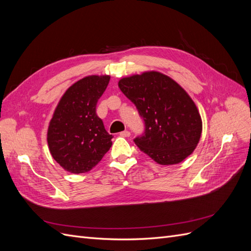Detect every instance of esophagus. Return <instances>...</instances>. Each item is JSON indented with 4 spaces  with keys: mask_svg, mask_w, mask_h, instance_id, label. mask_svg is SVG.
<instances>
[{
    "mask_svg": "<svg viewBox=\"0 0 251 251\" xmlns=\"http://www.w3.org/2000/svg\"><path fill=\"white\" fill-rule=\"evenodd\" d=\"M119 135L121 136V137H130L131 133L128 132V131H124V132H121Z\"/></svg>",
    "mask_w": 251,
    "mask_h": 251,
    "instance_id": "1",
    "label": "esophagus"
}]
</instances>
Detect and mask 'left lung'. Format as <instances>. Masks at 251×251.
<instances>
[{
    "label": "left lung",
    "mask_w": 251,
    "mask_h": 251,
    "mask_svg": "<svg viewBox=\"0 0 251 251\" xmlns=\"http://www.w3.org/2000/svg\"><path fill=\"white\" fill-rule=\"evenodd\" d=\"M118 87L135 103L146 132L134 141L161 165L178 164L198 146L202 119L196 103L177 81L158 71L120 78Z\"/></svg>",
    "instance_id": "8db88e82"
}]
</instances>
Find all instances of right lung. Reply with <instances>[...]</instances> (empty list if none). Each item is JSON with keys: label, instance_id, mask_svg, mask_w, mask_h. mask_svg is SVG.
Listing matches in <instances>:
<instances>
[{"label": "right lung", "instance_id": "right-lung-1", "mask_svg": "<svg viewBox=\"0 0 251 251\" xmlns=\"http://www.w3.org/2000/svg\"><path fill=\"white\" fill-rule=\"evenodd\" d=\"M110 75H88L66 90L53 112L47 131L50 154L71 174L88 173L110 150L112 135L96 115V103Z\"/></svg>", "mask_w": 251, "mask_h": 251}]
</instances>
